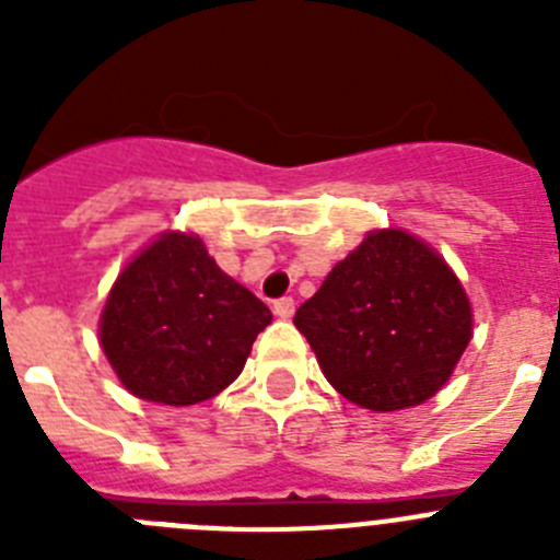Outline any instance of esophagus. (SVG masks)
<instances>
[{
  "instance_id": "1",
  "label": "esophagus",
  "mask_w": 560,
  "mask_h": 560,
  "mask_svg": "<svg viewBox=\"0 0 560 560\" xmlns=\"http://www.w3.org/2000/svg\"><path fill=\"white\" fill-rule=\"evenodd\" d=\"M275 314L280 316V319H291V316H294V300H291V296H283V300H277V303H275Z\"/></svg>"
}]
</instances>
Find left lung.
Instances as JSON below:
<instances>
[{
  "mask_svg": "<svg viewBox=\"0 0 560 560\" xmlns=\"http://www.w3.org/2000/svg\"><path fill=\"white\" fill-rule=\"evenodd\" d=\"M294 325L341 398L398 412L446 387L474 336V308L446 257L387 226L330 269Z\"/></svg>",
  "mask_w": 560,
  "mask_h": 560,
  "instance_id": "1",
  "label": "left lung"
}]
</instances>
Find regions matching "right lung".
<instances>
[{
    "mask_svg": "<svg viewBox=\"0 0 560 560\" xmlns=\"http://www.w3.org/2000/svg\"><path fill=\"white\" fill-rule=\"evenodd\" d=\"M269 323L271 311L219 269L196 232L165 230L120 269L97 336L128 393L190 407L230 387Z\"/></svg>",
    "mask_w": 560,
    "mask_h": 560,
    "instance_id": "1",
    "label": "right lung"
}]
</instances>
